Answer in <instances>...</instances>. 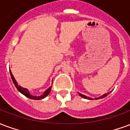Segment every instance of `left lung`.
Wrapping results in <instances>:
<instances>
[{"label": "left lung", "instance_id": "1", "mask_svg": "<svg viewBox=\"0 0 130 130\" xmlns=\"http://www.w3.org/2000/svg\"><path fill=\"white\" fill-rule=\"evenodd\" d=\"M78 94H79L80 96H81V97H83V98H84V99H90V100L92 99H91V98H89V97L86 96H85V95L81 94H80V93H78ZM107 93H106V94H105L102 95L101 96L99 97V98H95L94 99H102V98H104V97L107 96Z\"/></svg>", "mask_w": 130, "mask_h": 130}]
</instances>
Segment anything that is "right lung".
I'll use <instances>...</instances> for the list:
<instances>
[{
    "instance_id": "add662e5",
    "label": "right lung",
    "mask_w": 130,
    "mask_h": 130,
    "mask_svg": "<svg viewBox=\"0 0 130 130\" xmlns=\"http://www.w3.org/2000/svg\"><path fill=\"white\" fill-rule=\"evenodd\" d=\"M9 71H10V70H9ZM10 75H11V79H12V80H13V83H14V85L16 86V89L19 90V92H21V93H22L23 94L25 95V96H27V98H29V99H34V100H40V99H44L45 97H46L49 94H50V92L51 91V88H52V87H49L47 90H46L45 92L43 93V94L41 95V96H33V95H31L29 93V90L27 89H26V88H23V87H21L20 85H18V83H17V82L16 81V80H15V78H14V76H13V74H12V73H11V72L10 71Z\"/></svg>"
}]
</instances>
